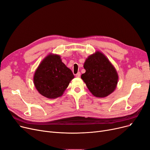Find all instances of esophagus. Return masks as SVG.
Returning <instances> with one entry per match:
<instances>
[{
  "mask_svg": "<svg viewBox=\"0 0 150 150\" xmlns=\"http://www.w3.org/2000/svg\"><path fill=\"white\" fill-rule=\"evenodd\" d=\"M80 75H81V73L80 72V71H79V72H78V73L75 75V76H76V77H80Z\"/></svg>",
  "mask_w": 150,
  "mask_h": 150,
  "instance_id": "obj_1",
  "label": "esophagus"
}]
</instances>
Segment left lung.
Segmentation results:
<instances>
[{
  "label": "left lung",
  "instance_id": "1",
  "mask_svg": "<svg viewBox=\"0 0 150 150\" xmlns=\"http://www.w3.org/2000/svg\"><path fill=\"white\" fill-rule=\"evenodd\" d=\"M86 72L81 78L90 92L97 97H105L113 93L118 76L112 64L100 52L88 57L84 64Z\"/></svg>",
  "mask_w": 150,
  "mask_h": 150
}]
</instances>
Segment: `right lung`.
I'll use <instances>...</instances> for the list:
<instances>
[{
  "label": "right lung",
  "instance_id": "right-lung-1",
  "mask_svg": "<svg viewBox=\"0 0 150 150\" xmlns=\"http://www.w3.org/2000/svg\"><path fill=\"white\" fill-rule=\"evenodd\" d=\"M74 75L58 55H48L39 65L34 76L35 86L40 94L50 99L62 95Z\"/></svg>",
  "mask_w": 150,
  "mask_h": 150
}]
</instances>
